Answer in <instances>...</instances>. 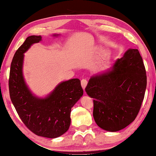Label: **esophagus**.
I'll list each match as a JSON object with an SVG mask.
<instances>
[{"label": "esophagus", "mask_w": 156, "mask_h": 156, "mask_svg": "<svg viewBox=\"0 0 156 156\" xmlns=\"http://www.w3.org/2000/svg\"><path fill=\"white\" fill-rule=\"evenodd\" d=\"M81 86H82L83 89L85 90L87 84H88V81H87V80H82L81 81Z\"/></svg>", "instance_id": "esophagus-1"}]
</instances>
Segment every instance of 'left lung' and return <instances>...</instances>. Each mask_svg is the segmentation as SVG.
<instances>
[{
	"instance_id": "left-lung-1",
	"label": "left lung",
	"mask_w": 156,
	"mask_h": 156,
	"mask_svg": "<svg viewBox=\"0 0 156 156\" xmlns=\"http://www.w3.org/2000/svg\"><path fill=\"white\" fill-rule=\"evenodd\" d=\"M147 75L138 49L129 48L105 72L92 75L86 88L94 99L93 117L98 126L117 132L134 121L144 99Z\"/></svg>"
}]
</instances>
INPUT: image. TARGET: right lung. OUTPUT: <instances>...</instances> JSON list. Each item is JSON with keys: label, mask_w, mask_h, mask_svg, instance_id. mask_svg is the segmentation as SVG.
Wrapping results in <instances>:
<instances>
[{"label": "right lung", "mask_w": 156, "mask_h": 156, "mask_svg": "<svg viewBox=\"0 0 156 156\" xmlns=\"http://www.w3.org/2000/svg\"><path fill=\"white\" fill-rule=\"evenodd\" d=\"M41 40V35H31L16 51L10 68L9 94L16 112L29 130L39 136L55 138L69 129L71 108L82 97L83 91L80 80L72 79L59 83L46 97L32 93L23 76L24 53Z\"/></svg>", "instance_id": "add662e5"}]
</instances>
